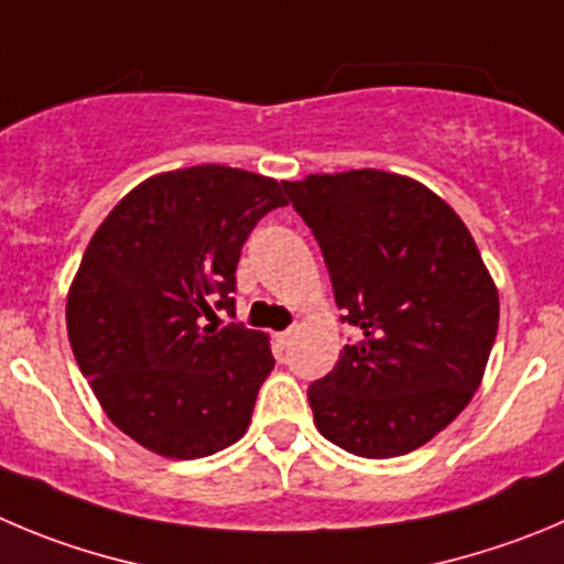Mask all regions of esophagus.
Here are the masks:
<instances>
[{
    "mask_svg": "<svg viewBox=\"0 0 564 564\" xmlns=\"http://www.w3.org/2000/svg\"><path fill=\"white\" fill-rule=\"evenodd\" d=\"M294 334H297V328H294V325H292V328H286V330H281V334H278V336H275V339H278V345H281V347H286V345H292V339H294Z\"/></svg>",
    "mask_w": 564,
    "mask_h": 564,
    "instance_id": "esophagus-1",
    "label": "esophagus"
}]
</instances>
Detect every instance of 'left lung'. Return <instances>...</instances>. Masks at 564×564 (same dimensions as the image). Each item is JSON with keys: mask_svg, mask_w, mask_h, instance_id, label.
<instances>
[{"mask_svg": "<svg viewBox=\"0 0 564 564\" xmlns=\"http://www.w3.org/2000/svg\"><path fill=\"white\" fill-rule=\"evenodd\" d=\"M312 228L341 323L361 330L308 387L319 434L365 459L420 448L470 403L498 334V289L456 210L381 170L283 183Z\"/></svg>", "mask_w": 564, "mask_h": 564, "instance_id": "obj_1", "label": "left lung"}]
</instances>
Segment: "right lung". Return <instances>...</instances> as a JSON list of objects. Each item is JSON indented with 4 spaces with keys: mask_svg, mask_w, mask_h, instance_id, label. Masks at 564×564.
<instances>
[{
    "mask_svg": "<svg viewBox=\"0 0 564 564\" xmlns=\"http://www.w3.org/2000/svg\"><path fill=\"white\" fill-rule=\"evenodd\" d=\"M281 205L283 183L203 163L135 186L88 241L68 341L110 423L144 448L199 459L245 436L275 359L267 334L214 319L236 317L241 247Z\"/></svg>",
    "mask_w": 564,
    "mask_h": 564,
    "instance_id": "1",
    "label": "right lung"
}]
</instances>
